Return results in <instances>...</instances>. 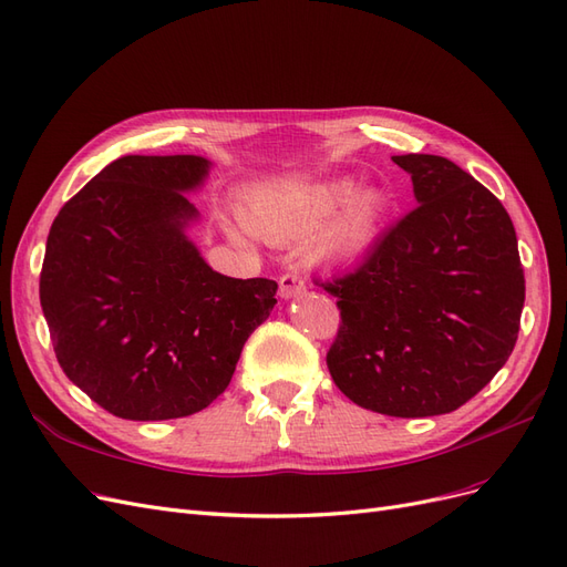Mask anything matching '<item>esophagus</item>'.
Wrapping results in <instances>:
<instances>
[{"label":"esophagus","mask_w":567,"mask_h":567,"mask_svg":"<svg viewBox=\"0 0 567 567\" xmlns=\"http://www.w3.org/2000/svg\"><path fill=\"white\" fill-rule=\"evenodd\" d=\"M302 290H305V279L298 277V274H284V277L279 279V293L286 300L300 296Z\"/></svg>","instance_id":"34e87169"}]
</instances>
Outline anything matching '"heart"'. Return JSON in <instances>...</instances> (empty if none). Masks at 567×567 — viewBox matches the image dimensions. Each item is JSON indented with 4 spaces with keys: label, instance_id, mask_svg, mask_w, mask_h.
<instances>
[{
    "label": "heart",
    "instance_id": "1",
    "mask_svg": "<svg viewBox=\"0 0 567 567\" xmlns=\"http://www.w3.org/2000/svg\"><path fill=\"white\" fill-rule=\"evenodd\" d=\"M352 195L354 182L350 179L300 188V192H257L246 200V219L262 236L298 238L321 227ZM381 219V194H357L347 208L317 234L312 244V257L315 260L331 262L357 260V257L369 252L375 244ZM229 234L236 241H244L246 238V234L238 227H229Z\"/></svg>",
    "mask_w": 567,
    "mask_h": 567
}]
</instances>
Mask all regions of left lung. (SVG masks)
I'll use <instances>...</instances> for the list:
<instances>
[{"mask_svg":"<svg viewBox=\"0 0 567 567\" xmlns=\"http://www.w3.org/2000/svg\"><path fill=\"white\" fill-rule=\"evenodd\" d=\"M416 208L352 271L321 288L340 326L326 354L354 404L385 416L450 414L513 352L525 274L513 221L492 192L442 156H392Z\"/></svg>","mask_w":567,"mask_h":567,"instance_id":"left-lung-1","label":"left lung"}]
</instances>
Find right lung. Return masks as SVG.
Listing matches in <instances>:
<instances>
[{"label":"right lung","instance_id":"obj_1","mask_svg":"<svg viewBox=\"0 0 567 567\" xmlns=\"http://www.w3.org/2000/svg\"><path fill=\"white\" fill-rule=\"evenodd\" d=\"M200 156H125L59 210L40 302L63 373L127 421L192 416L227 390L277 281L213 271L186 238Z\"/></svg>","mask_w":567,"mask_h":567}]
</instances>
